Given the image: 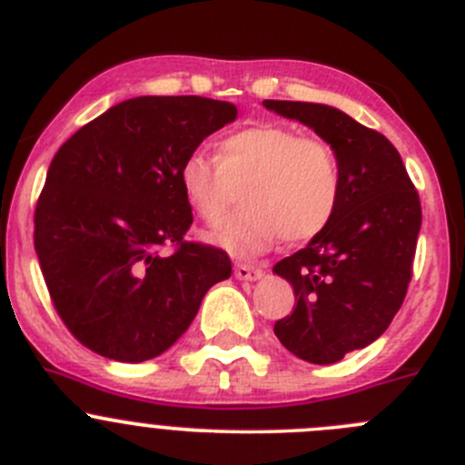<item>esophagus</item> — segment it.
<instances>
[{"label": "esophagus", "instance_id": "obj_1", "mask_svg": "<svg viewBox=\"0 0 465 465\" xmlns=\"http://www.w3.org/2000/svg\"><path fill=\"white\" fill-rule=\"evenodd\" d=\"M233 274H236V279H241V282H256V279L263 277V270H261L259 265L252 263H236L233 265Z\"/></svg>", "mask_w": 465, "mask_h": 465}]
</instances>
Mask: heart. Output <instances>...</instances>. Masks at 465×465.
<instances>
[{"label": "heart", "mask_w": 465, "mask_h": 465, "mask_svg": "<svg viewBox=\"0 0 465 465\" xmlns=\"http://www.w3.org/2000/svg\"><path fill=\"white\" fill-rule=\"evenodd\" d=\"M179 186L191 209L213 227L241 191L245 206L211 238L232 254L254 256L279 236L302 242L324 232L341 206L342 170L329 143L283 124H259L223 138L215 163L186 156Z\"/></svg>", "instance_id": "heart-1"}]
</instances>
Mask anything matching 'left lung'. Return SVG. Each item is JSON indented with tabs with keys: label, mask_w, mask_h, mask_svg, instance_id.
I'll return each instance as SVG.
<instances>
[{
	"label": "left lung",
	"mask_w": 465,
	"mask_h": 465,
	"mask_svg": "<svg viewBox=\"0 0 465 465\" xmlns=\"http://www.w3.org/2000/svg\"><path fill=\"white\" fill-rule=\"evenodd\" d=\"M263 106L313 129L341 161V206L329 227L272 268L295 292V309L274 322V333L295 357L329 366L377 341L402 306L420 197L393 143L347 113L279 99Z\"/></svg>",
	"instance_id": "obj_1"
}]
</instances>
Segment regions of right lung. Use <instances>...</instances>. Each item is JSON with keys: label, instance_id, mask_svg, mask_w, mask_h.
<instances>
[{"label": "right lung", "instance_id": "right-lung-1", "mask_svg": "<svg viewBox=\"0 0 465 465\" xmlns=\"http://www.w3.org/2000/svg\"><path fill=\"white\" fill-rule=\"evenodd\" d=\"M236 115L218 99L145 94L111 106L56 152L34 245L54 309L81 345L124 363L159 357L206 291L229 279L227 252L183 238L193 211L179 165Z\"/></svg>", "mask_w": 465, "mask_h": 465}]
</instances>
